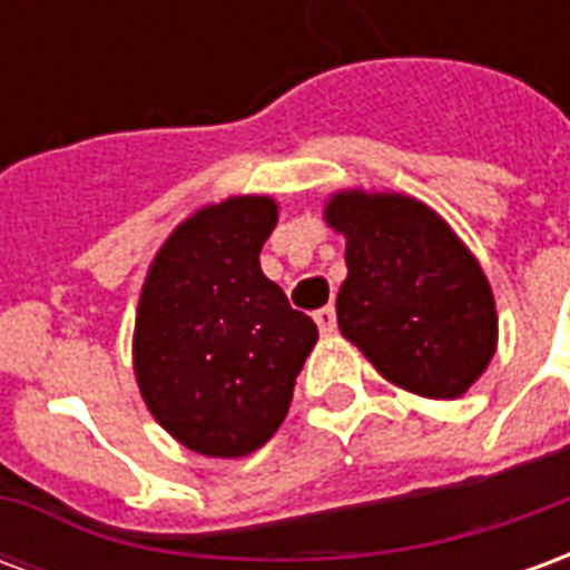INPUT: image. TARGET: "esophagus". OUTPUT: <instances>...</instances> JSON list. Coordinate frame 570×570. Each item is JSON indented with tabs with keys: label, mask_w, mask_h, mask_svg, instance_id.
Returning <instances> with one entry per match:
<instances>
[{
	"label": "esophagus",
	"mask_w": 570,
	"mask_h": 570,
	"mask_svg": "<svg viewBox=\"0 0 570 570\" xmlns=\"http://www.w3.org/2000/svg\"><path fill=\"white\" fill-rule=\"evenodd\" d=\"M314 323H317V330H321L323 335H333L335 333V308L333 305H326V308L317 311V314H314Z\"/></svg>",
	"instance_id": "esophagus-1"
}]
</instances>
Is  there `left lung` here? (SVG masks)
Wrapping results in <instances>:
<instances>
[{
  "label": "left lung",
  "instance_id": "1",
  "mask_svg": "<svg viewBox=\"0 0 570 570\" xmlns=\"http://www.w3.org/2000/svg\"><path fill=\"white\" fill-rule=\"evenodd\" d=\"M323 216L347 240L342 335L403 391L466 394L494 357L498 311L464 240L428 204L391 191H335Z\"/></svg>",
  "mask_w": 570,
  "mask_h": 570
}]
</instances>
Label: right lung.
<instances>
[{
    "label": "right lung",
    "mask_w": 570,
    "mask_h": 570,
    "mask_svg": "<svg viewBox=\"0 0 570 570\" xmlns=\"http://www.w3.org/2000/svg\"><path fill=\"white\" fill-rule=\"evenodd\" d=\"M277 204L237 195L191 213L146 274L134 372L174 440L207 458H244L289 412L296 375L317 345L308 314L262 274Z\"/></svg>",
    "instance_id": "1"
}]
</instances>
